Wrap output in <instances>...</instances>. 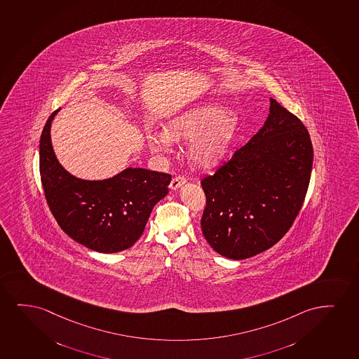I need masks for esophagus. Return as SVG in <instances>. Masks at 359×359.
Segmentation results:
<instances>
[{
  "mask_svg": "<svg viewBox=\"0 0 359 359\" xmlns=\"http://www.w3.org/2000/svg\"><path fill=\"white\" fill-rule=\"evenodd\" d=\"M187 182V177L185 175H177V177H172L170 182V189L172 190H177V187H182Z\"/></svg>",
  "mask_w": 359,
  "mask_h": 359,
  "instance_id": "1",
  "label": "esophagus"
}]
</instances>
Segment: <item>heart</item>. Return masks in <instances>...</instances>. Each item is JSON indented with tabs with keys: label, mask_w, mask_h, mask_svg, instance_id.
I'll return each mask as SVG.
<instances>
[{
	"label": "heart",
	"mask_w": 359,
	"mask_h": 359,
	"mask_svg": "<svg viewBox=\"0 0 359 359\" xmlns=\"http://www.w3.org/2000/svg\"><path fill=\"white\" fill-rule=\"evenodd\" d=\"M238 116L224 113L218 104L207 103L174 116L164 131L149 133V149L165 152L172 140L192 137L187 146L189 157L198 167H210L223 157L238 131Z\"/></svg>",
	"instance_id": "heart-1"
}]
</instances>
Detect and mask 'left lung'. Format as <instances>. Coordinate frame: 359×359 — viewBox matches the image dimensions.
Here are the masks:
<instances>
[{"instance_id":"obj_1","label":"left lung","mask_w":359,"mask_h":359,"mask_svg":"<svg viewBox=\"0 0 359 359\" xmlns=\"http://www.w3.org/2000/svg\"><path fill=\"white\" fill-rule=\"evenodd\" d=\"M312 165L307 128L270 98L261 130L201 180L205 195L201 228L207 243L236 261L274 246L302 208Z\"/></svg>"}]
</instances>
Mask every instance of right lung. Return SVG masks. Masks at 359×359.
Masks as SVG:
<instances>
[{
    "mask_svg": "<svg viewBox=\"0 0 359 359\" xmlns=\"http://www.w3.org/2000/svg\"><path fill=\"white\" fill-rule=\"evenodd\" d=\"M58 111L48 116L40 137L42 189L52 215L68 236L90 250L124 251L140 238L172 175L142 168H128L100 182L70 175L52 149L50 129Z\"/></svg>",
    "mask_w": 359,
    "mask_h": 359,
    "instance_id": "add662e5",
    "label": "right lung"
}]
</instances>
